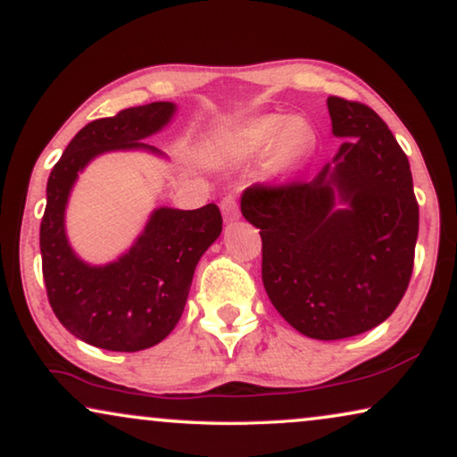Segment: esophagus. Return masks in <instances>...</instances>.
<instances>
[{"mask_svg":"<svg viewBox=\"0 0 457 457\" xmlns=\"http://www.w3.org/2000/svg\"><path fill=\"white\" fill-rule=\"evenodd\" d=\"M221 213H223V221H226V223L236 221L237 217H240V207H237V201H236L234 196L223 198V203H221Z\"/></svg>","mask_w":457,"mask_h":457,"instance_id":"1","label":"esophagus"}]
</instances>
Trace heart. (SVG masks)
I'll return each instance as SVG.
<instances>
[{
	"mask_svg": "<svg viewBox=\"0 0 457 457\" xmlns=\"http://www.w3.org/2000/svg\"><path fill=\"white\" fill-rule=\"evenodd\" d=\"M312 132L292 115L265 113L229 128L220 138V159L228 165L254 162L267 155L273 171L290 173L311 151Z\"/></svg>",
	"mask_w": 457,
	"mask_h": 457,
	"instance_id": "obj_1",
	"label": "heart"
}]
</instances>
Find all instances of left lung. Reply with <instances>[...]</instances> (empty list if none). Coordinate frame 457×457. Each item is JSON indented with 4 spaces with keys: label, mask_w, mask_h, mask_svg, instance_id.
<instances>
[{
    "label": "left lung",
    "mask_w": 457,
    "mask_h": 457,
    "mask_svg": "<svg viewBox=\"0 0 457 457\" xmlns=\"http://www.w3.org/2000/svg\"><path fill=\"white\" fill-rule=\"evenodd\" d=\"M331 163L306 184L250 186L240 209L261 229L262 286L278 312L312 339L381 325L403 298L419 237L406 153L370 107L327 99Z\"/></svg>",
    "instance_id": "1"
}]
</instances>
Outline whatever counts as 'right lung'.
Instances as JSON below:
<instances>
[{
	"instance_id": "right-lung-1",
	"label": "right lung",
	"mask_w": 457,
	"mask_h": 457,
	"mask_svg": "<svg viewBox=\"0 0 457 457\" xmlns=\"http://www.w3.org/2000/svg\"><path fill=\"white\" fill-rule=\"evenodd\" d=\"M176 112V103L155 101L91 121L70 140L47 179L41 221L47 298L60 323L95 348L138 352L163 342L182 317L198 261L221 234V213L211 203L195 211L157 207L132 246L105 265L82 261L68 240L66 207L79 173L113 151L167 159L145 140Z\"/></svg>"
}]
</instances>
